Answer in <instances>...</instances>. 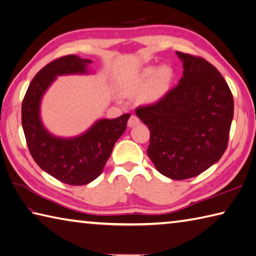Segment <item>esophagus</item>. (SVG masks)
I'll list each match as a JSON object with an SVG mask.
<instances>
[{"label":"esophagus","instance_id":"1","mask_svg":"<svg viewBox=\"0 0 256 256\" xmlns=\"http://www.w3.org/2000/svg\"><path fill=\"white\" fill-rule=\"evenodd\" d=\"M140 123H141V122H140L138 118L135 116V115H132V116L130 118V120H128V128H134V126H136V125H138Z\"/></svg>","mask_w":256,"mask_h":256}]
</instances>
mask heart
<instances>
[{"instance_id": "b5f03b06", "label": "heart", "mask_w": 256, "mask_h": 256, "mask_svg": "<svg viewBox=\"0 0 256 256\" xmlns=\"http://www.w3.org/2000/svg\"><path fill=\"white\" fill-rule=\"evenodd\" d=\"M175 74L172 68L166 66H151L145 68L140 73L133 85L135 92H144L143 100L145 103L153 104L161 101L165 98L173 84Z\"/></svg>"}]
</instances>
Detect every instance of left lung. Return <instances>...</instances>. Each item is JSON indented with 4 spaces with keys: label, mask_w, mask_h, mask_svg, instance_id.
Listing matches in <instances>:
<instances>
[{
    "label": "left lung",
    "mask_w": 256,
    "mask_h": 256,
    "mask_svg": "<svg viewBox=\"0 0 256 256\" xmlns=\"http://www.w3.org/2000/svg\"><path fill=\"white\" fill-rule=\"evenodd\" d=\"M183 76L158 103L138 108L150 130L148 155L172 180L198 176L228 148L234 103L224 78L204 58L176 52Z\"/></svg>",
    "instance_id": "8db88e82"
}]
</instances>
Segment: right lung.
Segmentation results:
<instances>
[{"instance_id": "right-lung-1", "label": "right lung", "mask_w": 256, "mask_h": 256, "mask_svg": "<svg viewBox=\"0 0 256 256\" xmlns=\"http://www.w3.org/2000/svg\"><path fill=\"white\" fill-rule=\"evenodd\" d=\"M91 63L76 55L55 60L35 75L22 103V126L33 160L43 171L70 185H85L100 176L131 116L100 118L73 138L56 136L44 126L41 102L48 88L60 75L92 73Z\"/></svg>"}]
</instances>
